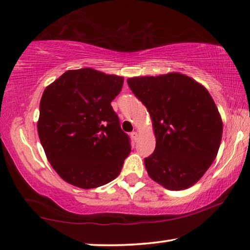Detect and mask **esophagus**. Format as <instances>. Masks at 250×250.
<instances>
[{
    "label": "esophagus",
    "mask_w": 250,
    "mask_h": 250,
    "mask_svg": "<svg viewBox=\"0 0 250 250\" xmlns=\"http://www.w3.org/2000/svg\"><path fill=\"white\" fill-rule=\"evenodd\" d=\"M131 138L135 141H137V139H138V132L137 131H133V132H131Z\"/></svg>",
    "instance_id": "1"
}]
</instances>
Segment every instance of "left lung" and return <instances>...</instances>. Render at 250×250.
I'll list each match as a JSON object with an SVG mask.
<instances>
[{"label": "left lung", "instance_id": "8db88e82", "mask_svg": "<svg viewBox=\"0 0 250 250\" xmlns=\"http://www.w3.org/2000/svg\"><path fill=\"white\" fill-rule=\"evenodd\" d=\"M150 114L155 151L145 158L149 177L170 191L194 185L217 157L222 120L208 89L180 73L128 78Z\"/></svg>", "mask_w": 250, "mask_h": 250}]
</instances>
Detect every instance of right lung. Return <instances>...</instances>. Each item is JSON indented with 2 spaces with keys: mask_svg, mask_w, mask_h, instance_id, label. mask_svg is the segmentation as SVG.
<instances>
[{
  "mask_svg": "<svg viewBox=\"0 0 250 250\" xmlns=\"http://www.w3.org/2000/svg\"><path fill=\"white\" fill-rule=\"evenodd\" d=\"M124 77L93 68L67 70L44 88L38 135L48 162L67 183L95 188L120 174L131 151L111 102Z\"/></svg>",
  "mask_w": 250,
  "mask_h": 250,
  "instance_id": "right-lung-1",
  "label": "right lung"
}]
</instances>
